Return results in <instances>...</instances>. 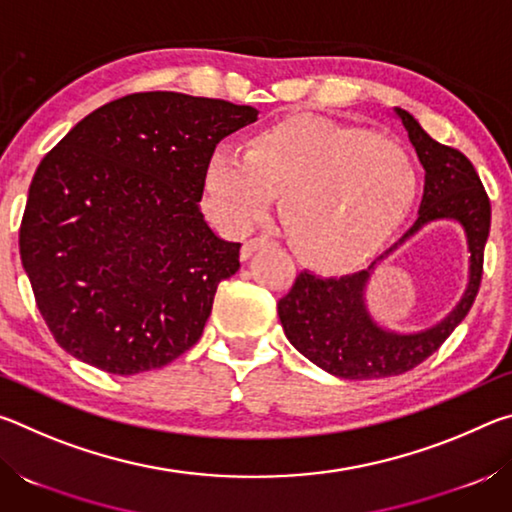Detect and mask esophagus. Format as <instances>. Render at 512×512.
I'll return each mask as SVG.
<instances>
[{"mask_svg":"<svg viewBox=\"0 0 512 512\" xmlns=\"http://www.w3.org/2000/svg\"><path fill=\"white\" fill-rule=\"evenodd\" d=\"M271 244V239L268 237H255V239H248L244 246H241V259H248L250 255L255 253V250H259V248H264V246H268Z\"/></svg>","mask_w":512,"mask_h":512,"instance_id":"34e87169","label":"esophagus"}]
</instances>
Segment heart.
<instances>
[{"instance_id":"heart-1","label":"heart","mask_w":512,"mask_h":512,"mask_svg":"<svg viewBox=\"0 0 512 512\" xmlns=\"http://www.w3.org/2000/svg\"><path fill=\"white\" fill-rule=\"evenodd\" d=\"M282 194L298 253L325 268L366 262L409 216L418 173L400 144L327 117L264 128L248 153L221 144L207 162L205 207L221 228L248 232Z\"/></svg>"}]
</instances>
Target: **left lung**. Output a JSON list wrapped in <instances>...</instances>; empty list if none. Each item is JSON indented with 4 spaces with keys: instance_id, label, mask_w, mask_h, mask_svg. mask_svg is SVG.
<instances>
[{
    "instance_id": "left-lung-1",
    "label": "left lung",
    "mask_w": 512,
    "mask_h": 512,
    "mask_svg": "<svg viewBox=\"0 0 512 512\" xmlns=\"http://www.w3.org/2000/svg\"><path fill=\"white\" fill-rule=\"evenodd\" d=\"M397 117L424 167V194L415 221L404 237L363 271L320 277L302 271L287 296L277 302V316L293 348L341 379H381L413 370L429 359L472 309L483 277V250L490 235V198L474 164L465 155L422 131L406 110ZM454 218L464 225L471 248V284L462 302L443 324L418 335L381 330L362 305V289L377 261L431 220Z\"/></svg>"
}]
</instances>
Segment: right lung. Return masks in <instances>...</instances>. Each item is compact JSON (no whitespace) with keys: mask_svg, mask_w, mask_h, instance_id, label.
Listing matches in <instances>:
<instances>
[{"mask_svg":"<svg viewBox=\"0 0 512 512\" xmlns=\"http://www.w3.org/2000/svg\"><path fill=\"white\" fill-rule=\"evenodd\" d=\"M257 110L135 92L81 119L31 180L20 257L65 352L110 375L178 359L201 339L239 248L201 212L207 162Z\"/></svg>","mask_w":512,"mask_h":512,"instance_id":"obj_1","label":"right lung"}]
</instances>
